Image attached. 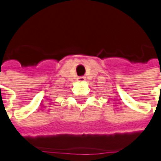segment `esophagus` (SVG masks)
<instances>
[{"label":"esophagus","mask_w":161,"mask_h":161,"mask_svg":"<svg viewBox=\"0 0 161 161\" xmlns=\"http://www.w3.org/2000/svg\"><path fill=\"white\" fill-rule=\"evenodd\" d=\"M77 81H78V82H85V76H79V77L77 78Z\"/></svg>","instance_id":"obj_1"}]
</instances>
